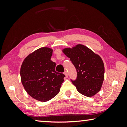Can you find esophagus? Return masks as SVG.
Segmentation results:
<instances>
[{
	"label": "esophagus",
	"mask_w": 127,
	"mask_h": 127,
	"mask_svg": "<svg viewBox=\"0 0 127 127\" xmlns=\"http://www.w3.org/2000/svg\"><path fill=\"white\" fill-rule=\"evenodd\" d=\"M64 74H65V76L66 77H68V73H67V71L64 72Z\"/></svg>",
	"instance_id": "esophagus-1"
}]
</instances>
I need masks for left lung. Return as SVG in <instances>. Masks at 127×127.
<instances>
[{"mask_svg": "<svg viewBox=\"0 0 127 127\" xmlns=\"http://www.w3.org/2000/svg\"><path fill=\"white\" fill-rule=\"evenodd\" d=\"M63 53L70 58L77 71V78L71 80L82 95L92 96L101 89L104 80V64L100 56L82 45L67 48Z\"/></svg>", "mask_w": 127, "mask_h": 127, "instance_id": "1", "label": "left lung"}]
</instances>
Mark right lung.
Returning <instances> with one entry per match:
<instances>
[{"label":"right lung","instance_id":"obj_1","mask_svg":"<svg viewBox=\"0 0 127 127\" xmlns=\"http://www.w3.org/2000/svg\"><path fill=\"white\" fill-rule=\"evenodd\" d=\"M53 50L42 47L24 59L20 69L21 82L30 96L41 102L48 101L59 93L65 75L55 71L51 60Z\"/></svg>","mask_w":127,"mask_h":127}]
</instances>
